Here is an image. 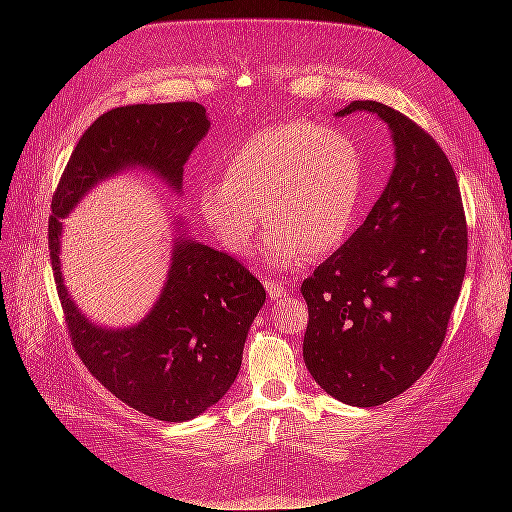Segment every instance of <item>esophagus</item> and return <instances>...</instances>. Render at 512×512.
<instances>
[{
  "label": "esophagus",
  "mask_w": 512,
  "mask_h": 512,
  "mask_svg": "<svg viewBox=\"0 0 512 512\" xmlns=\"http://www.w3.org/2000/svg\"><path fill=\"white\" fill-rule=\"evenodd\" d=\"M265 288H267L269 297H271L273 301L288 297V290H286V286H284L282 282H277V280H265Z\"/></svg>",
  "instance_id": "34e87169"
}]
</instances>
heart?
I'll return each mask as SVG.
<instances>
[{
	"instance_id": "obj_1",
	"label": "heart",
	"mask_w": 512,
	"mask_h": 512,
	"mask_svg": "<svg viewBox=\"0 0 512 512\" xmlns=\"http://www.w3.org/2000/svg\"><path fill=\"white\" fill-rule=\"evenodd\" d=\"M363 194V162L354 141L335 128L286 121L260 128L230 151L224 179L198 185L196 205L226 252L245 256L258 226H271L265 256L297 267L309 254L329 256L346 243Z\"/></svg>"
}]
</instances>
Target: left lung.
I'll return each mask as SVG.
<instances>
[{"instance_id":"left-lung-1","label":"left lung","mask_w":512,"mask_h":512,"mask_svg":"<svg viewBox=\"0 0 512 512\" xmlns=\"http://www.w3.org/2000/svg\"><path fill=\"white\" fill-rule=\"evenodd\" d=\"M384 121L395 168L365 222L301 284L303 359L320 389L371 408L421 378L438 356L468 262V226L442 147L395 108L354 100L337 113Z\"/></svg>"}]
</instances>
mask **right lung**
Returning <instances> with one entry per match:
<instances>
[{
    "label": "right lung",
    "mask_w": 512,
    "mask_h": 512,
    "mask_svg": "<svg viewBox=\"0 0 512 512\" xmlns=\"http://www.w3.org/2000/svg\"><path fill=\"white\" fill-rule=\"evenodd\" d=\"M209 126L198 102L113 108L76 143L51 203V265L74 350L123 404L168 423L190 421L226 395L265 288L239 260L179 235L151 312L128 329L98 327L64 286L61 220L94 185L128 168L151 170L181 192L183 166Z\"/></svg>",
    "instance_id": "right-lung-1"
}]
</instances>
